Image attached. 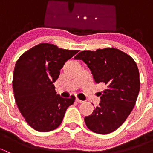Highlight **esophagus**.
<instances>
[{"label": "esophagus", "mask_w": 153, "mask_h": 153, "mask_svg": "<svg viewBox=\"0 0 153 153\" xmlns=\"http://www.w3.org/2000/svg\"><path fill=\"white\" fill-rule=\"evenodd\" d=\"M75 101H76V102H78V103H82L83 102V101H81V100L78 99V98H75Z\"/></svg>", "instance_id": "esophagus-1"}]
</instances>
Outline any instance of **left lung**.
<instances>
[{
	"label": "left lung",
	"instance_id": "8db88e82",
	"mask_svg": "<svg viewBox=\"0 0 153 153\" xmlns=\"http://www.w3.org/2000/svg\"><path fill=\"white\" fill-rule=\"evenodd\" d=\"M75 59L85 63L95 82L106 86L100 92L99 105L84 118L86 126L98 134L114 132L126 121L136 103L141 84L136 63L128 54L113 47L81 51Z\"/></svg>",
	"mask_w": 153,
	"mask_h": 153
}]
</instances>
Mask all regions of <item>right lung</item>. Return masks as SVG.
<instances>
[{
	"label": "right lung",
	"mask_w": 153,
	"mask_h": 153,
	"mask_svg": "<svg viewBox=\"0 0 153 153\" xmlns=\"http://www.w3.org/2000/svg\"><path fill=\"white\" fill-rule=\"evenodd\" d=\"M78 52L41 43L20 56L12 79L15 99L25 121L38 132L55 129L64 114L75 102V97L56 95L53 83L65 62Z\"/></svg>",
	"instance_id": "add662e5"
}]
</instances>
